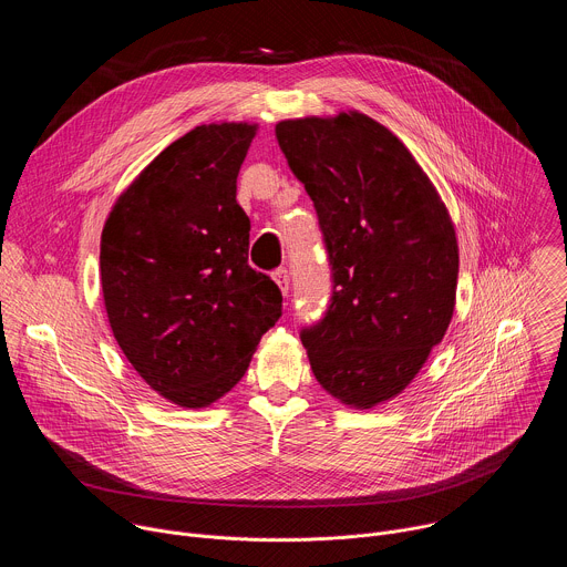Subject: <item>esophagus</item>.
<instances>
[{
  "mask_svg": "<svg viewBox=\"0 0 567 567\" xmlns=\"http://www.w3.org/2000/svg\"><path fill=\"white\" fill-rule=\"evenodd\" d=\"M274 282L278 285V289L287 296V291H289V274H287V269H278V271H274Z\"/></svg>",
  "mask_w": 567,
  "mask_h": 567,
  "instance_id": "obj_1",
  "label": "esophagus"
}]
</instances>
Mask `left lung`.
Listing matches in <instances>:
<instances>
[{
	"mask_svg": "<svg viewBox=\"0 0 567 567\" xmlns=\"http://www.w3.org/2000/svg\"><path fill=\"white\" fill-rule=\"evenodd\" d=\"M276 138L313 202L334 278L326 318L300 334L311 372L343 406L370 411L406 390L449 330L453 219L411 150L357 110L280 121Z\"/></svg>",
	"mask_w": 567,
	"mask_h": 567,
	"instance_id": "1",
	"label": "left lung"
}]
</instances>
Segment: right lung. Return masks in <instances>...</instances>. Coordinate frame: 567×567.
<instances>
[{
  "instance_id": "right-lung-1",
  "label": "right lung",
  "mask_w": 567,
  "mask_h": 567,
  "mask_svg": "<svg viewBox=\"0 0 567 567\" xmlns=\"http://www.w3.org/2000/svg\"><path fill=\"white\" fill-rule=\"evenodd\" d=\"M258 123L197 125L114 202L101 235L110 328L138 377L179 409H206L245 377L282 313L278 285L249 267L237 173Z\"/></svg>"
}]
</instances>
